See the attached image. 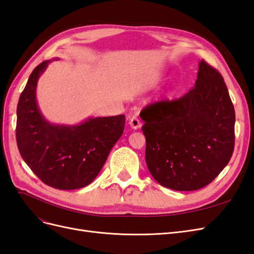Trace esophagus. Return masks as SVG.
<instances>
[{
	"instance_id": "34e87169",
	"label": "esophagus",
	"mask_w": 254,
	"mask_h": 254,
	"mask_svg": "<svg viewBox=\"0 0 254 254\" xmlns=\"http://www.w3.org/2000/svg\"><path fill=\"white\" fill-rule=\"evenodd\" d=\"M129 125H130V127H131L133 130L139 129V128H141V126H142L140 120L137 119L136 117H132L131 119L129 120Z\"/></svg>"
}]
</instances>
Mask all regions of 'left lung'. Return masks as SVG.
I'll use <instances>...</instances> for the list:
<instances>
[{
  "label": "left lung",
  "instance_id": "left-lung-1",
  "mask_svg": "<svg viewBox=\"0 0 254 254\" xmlns=\"http://www.w3.org/2000/svg\"><path fill=\"white\" fill-rule=\"evenodd\" d=\"M140 115L146 164L167 189H201L232 157L234 107L222 76L203 60L193 89L177 101L149 105Z\"/></svg>",
  "mask_w": 254,
  "mask_h": 254
}]
</instances>
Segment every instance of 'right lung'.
Here are the masks:
<instances>
[{
  "instance_id": "obj_1",
  "label": "right lung",
  "mask_w": 254,
  "mask_h": 254,
  "mask_svg": "<svg viewBox=\"0 0 254 254\" xmlns=\"http://www.w3.org/2000/svg\"><path fill=\"white\" fill-rule=\"evenodd\" d=\"M57 59V58H55ZM52 60L30 74L17 107L20 155L38 178L58 190L89 186L124 131L125 115L89 118L76 125L53 124L37 103V84Z\"/></svg>"
}]
</instances>
